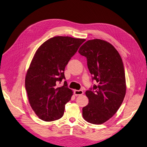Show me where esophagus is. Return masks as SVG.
Returning a JSON list of instances; mask_svg holds the SVG:
<instances>
[{"label": "esophagus", "mask_w": 147, "mask_h": 147, "mask_svg": "<svg viewBox=\"0 0 147 147\" xmlns=\"http://www.w3.org/2000/svg\"><path fill=\"white\" fill-rule=\"evenodd\" d=\"M83 94L82 90H74V94L75 96H80Z\"/></svg>", "instance_id": "34e87169"}]
</instances>
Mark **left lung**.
Listing matches in <instances>:
<instances>
[{
  "label": "left lung",
  "mask_w": 147,
  "mask_h": 147,
  "mask_svg": "<svg viewBox=\"0 0 147 147\" xmlns=\"http://www.w3.org/2000/svg\"><path fill=\"white\" fill-rule=\"evenodd\" d=\"M78 52L86 57L92 80L97 83L85 92L89 103L83 108V117L88 123L102 124L116 113L126 94L123 61L112 45L100 39L86 41Z\"/></svg>",
  "instance_id": "1"
}]
</instances>
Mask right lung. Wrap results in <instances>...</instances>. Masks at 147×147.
I'll return each mask as SVG.
<instances>
[{
  "label": "right lung",
  "mask_w": 147,
  "mask_h": 147,
  "mask_svg": "<svg viewBox=\"0 0 147 147\" xmlns=\"http://www.w3.org/2000/svg\"><path fill=\"white\" fill-rule=\"evenodd\" d=\"M85 39L57 36L40 47L26 74L25 87L30 105L38 118L52 121L63 116L65 105L72 91L66 81L64 70L69 61Z\"/></svg>",
  "instance_id": "1"
}]
</instances>
